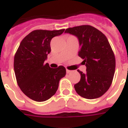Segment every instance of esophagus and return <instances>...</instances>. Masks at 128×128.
I'll list each match as a JSON object with an SVG mask.
<instances>
[{
    "label": "esophagus",
    "mask_w": 128,
    "mask_h": 128,
    "mask_svg": "<svg viewBox=\"0 0 128 128\" xmlns=\"http://www.w3.org/2000/svg\"><path fill=\"white\" fill-rule=\"evenodd\" d=\"M72 72V70H68V69H66V73H70Z\"/></svg>",
    "instance_id": "34e87169"
}]
</instances>
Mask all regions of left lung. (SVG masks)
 <instances>
[{
	"label": "left lung",
	"mask_w": 128,
	"mask_h": 128,
	"mask_svg": "<svg viewBox=\"0 0 128 128\" xmlns=\"http://www.w3.org/2000/svg\"><path fill=\"white\" fill-rule=\"evenodd\" d=\"M65 33L78 38V56L86 67L84 74L79 70L80 81L74 84L76 92L83 98H99L110 88L116 69V58L106 36L90 25L66 29Z\"/></svg>",
	"instance_id": "left-lung-1"
}]
</instances>
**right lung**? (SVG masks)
<instances>
[{
	"label": "right lung",
	"mask_w": 128,
	"mask_h": 128,
	"mask_svg": "<svg viewBox=\"0 0 128 128\" xmlns=\"http://www.w3.org/2000/svg\"><path fill=\"white\" fill-rule=\"evenodd\" d=\"M65 29L34 30L24 38L14 58L16 82L22 92L34 101L42 102L55 94L60 79L66 75L63 66L52 68L45 64L50 53V42Z\"/></svg>",
	"instance_id": "obj_1"
}]
</instances>
